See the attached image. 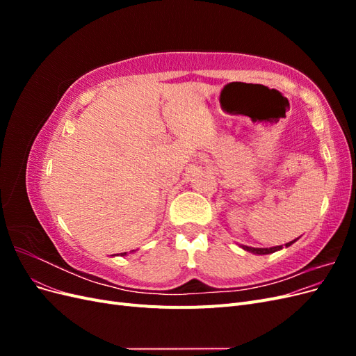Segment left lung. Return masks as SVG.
Returning a JSON list of instances; mask_svg holds the SVG:
<instances>
[{"mask_svg":"<svg viewBox=\"0 0 356 356\" xmlns=\"http://www.w3.org/2000/svg\"><path fill=\"white\" fill-rule=\"evenodd\" d=\"M298 239V238H297ZM297 239H294V241H291V242H288V243H285V246L288 248V246H291L293 245ZM245 251H248V252H252V254H258V255H266V254H272V252H276V251H279V250H282V245H279V246H272V248H252V246H246V245H241Z\"/></svg>","mask_w":356,"mask_h":356,"instance_id":"8db88e82","label":"left lung"}]
</instances>
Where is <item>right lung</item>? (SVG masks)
Listing matches in <instances>:
<instances>
[{"label":"right lung","instance_id":"1","mask_svg":"<svg viewBox=\"0 0 356 356\" xmlns=\"http://www.w3.org/2000/svg\"><path fill=\"white\" fill-rule=\"evenodd\" d=\"M122 255H127V254H126V252H122Z\"/></svg>","mask_w":356,"mask_h":356}]
</instances>
